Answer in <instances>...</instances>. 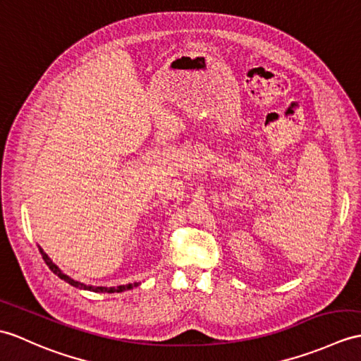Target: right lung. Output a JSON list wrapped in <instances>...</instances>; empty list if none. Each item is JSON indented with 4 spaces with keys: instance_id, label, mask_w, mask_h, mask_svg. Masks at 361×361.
Masks as SVG:
<instances>
[{
    "instance_id": "obj_1",
    "label": "right lung",
    "mask_w": 361,
    "mask_h": 361,
    "mask_svg": "<svg viewBox=\"0 0 361 361\" xmlns=\"http://www.w3.org/2000/svg\"><path fill=\"white\" fill-rule=\"evenodd\" d=\"M39 247V246H38ZM39 252H41V255H43V258H44V262H46V264L49 266V269L52 271L55 275H58L60 276L61 280H64L66 283H69L71 286H75V288H78V289H82V290H92V292H107V294H114V292H124V290H129V289H132V288H135V286H138L140 283H129V284H121V286H116V288H104V286H92V284H85V283H81V281H77V280H73L72 276H69V275H66L60 267H58L52 259L49 258V255L44 252L43 249L39 247Z\"/></svg>"
}]
</instances>
